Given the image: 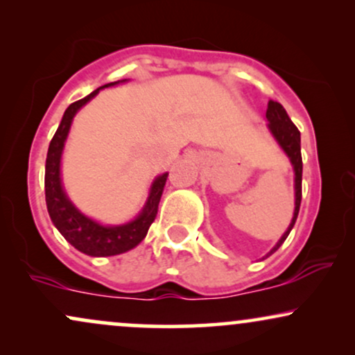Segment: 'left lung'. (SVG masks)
<instances>
[{
	"label": "left lung",
	"instance_id": "1",
	"mask_svg": "<svg viewBox=\"0 0 355 355\" xmlns=\"http://www.w3.org/2000/svg\"><path fill=\"white\" fill-rule=\"evenodd\" d=\"M266 119H268V129H270L271 135L275 137L276 142L279 144V147L283 148L286 155H288L289 162H291L294 168V213L293 220L289 223L288 230H286L283 236L279 238V241L272 246V250L268 253L264 258L275 253V251L283 245L288 234L291 233L294 223H296L297 213H300L301 207V183H302V159H301V132L297 130V127L294 125L291 119H289L288 112H286L283 105L279 102L270 101L268 102V110H266Z\"/></svg>",
	"mask_w": 355,
	"mask_h": 355
}]
</instances>
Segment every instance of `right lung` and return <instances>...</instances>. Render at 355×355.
<instances>
[{"label":"right lung","mask_w":355,"mask_h":355,"mask_svg":"<svg viewBox=\"0 0 355 355\" xmlns=\"http://www.w3.org/2000/svg\"><path fill=\"white\" fill-rule=\"evenodd\" d=\"M125 80L129 79L115 80V83L102 85V87L96 89L84 99L72 102L64 112L62 121L59 123L53 140H51L48 159H46L44 191L51 221L59 230V233L66 238V241H69L80 253L89 256H115L125 253V251L139 245L147 236L148 228L155 220L162 191H164L166 177H168V173H162L153 180L150 193H148L142 211L129 223L123 225H101L99 221L89 218L74 207V203L71 202L69 196L64 191L61 180V159L64 144H66V139L71 130L72 119L76 117L80 107H84L92 97L99 94L101 89L112 87V85L125 83Z\"/></svg>","instance_id":"1"}]
</instances>
